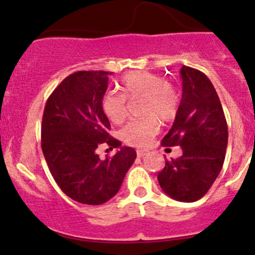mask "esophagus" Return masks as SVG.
Masks as SVG:
<instances>
[{
    "label": "esophagus",
    "instance_id": "obj_1",
    "mask_svg": "<svg viewBox=\"0 0 255 255\" xmlns=\"http://www.w3.org/2000/svg\"><path fill=\"white\" fill-rule=\"evenodd\" d=\"M147 154V150H142V149H138L137 150V155L139 158H142V157H144V155Z\"/></svg>",
    "mask_w": 255,
    "mask_h": 255
}]
</instances>
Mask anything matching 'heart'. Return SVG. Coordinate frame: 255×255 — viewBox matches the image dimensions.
Listing matches in <instances>:
<instances>
[{"mask_svg":"<svg viewBox=\"0 0 255 255\" xmlns=\"http://www.w3.org/2000/svg\"><path fill=\"white\" fill-rule=\"evenodd\" d=\"M122 95L107 92L102 97L101 107L106 117L113 123H120L127 116V100L142 97L140 112L147 116L130 121L121 130V137L127 144L145 147L158 132L157 118L169 122L177 116L180 96L177 88L165 82V78L148 71H134L121 80Z\"/></svg>","mask_w":255,"mask_h":255,"instance_id":"obj_1","label":"heart"}]
</instances>
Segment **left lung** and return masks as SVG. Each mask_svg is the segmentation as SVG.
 I'll use <instances>...</instances> for the list:
<instances>
[{
  "label": "left lung",
  "instance_id": "obj_1",
  "mask_svg": "<svg viewBox=\"0 0 255 255\" xmlns=\"http://www.w3.org/2000/svg\"><path fill=\"white\" fill-rule=\"evenodd\" d=\"M180 77L182 101L162 145H179L183 154L165 160L158 182L170 198L190 203L201 199L219 175L228 144V126L209 78L187 66L180 68Z\"/></svg>",
  "mask_w": 255,
  "mask_h": 255
}]
</instances>
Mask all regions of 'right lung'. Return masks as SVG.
<instances>
[{
	"label": "right lung",
	"mask_w": 255,
	"mask_h": 255,
	"mask_svg": "<svg viewBox=\"0 0 255 255\" xmlns=\"http://www.w3.org/2000/svg\"><path fill=\"white\" fill-rule=\"evenodd\" d=\"M106 71H78L52 92L44 106L41 145L44 159L62 192L82 204L98 206L117 194L137 153L121 147L112 158L101 161V144L122 145L111 137V125L101 101L108 87Z\"/></svg>",
	"instance_id": "1"
}]
</instances>
